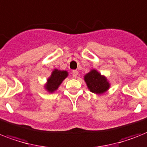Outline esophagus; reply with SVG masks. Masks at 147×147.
<instances>
[{
	"label": "esophagus",
	"instance_id": "esophagus-1",
	"mask_svg": "<svg viewBox=\"0 0 147 147\" xmlns=\"http://www.w3.org/2000/svg\"><path fill=\"white\" fill-rule=\"evenodd\" d=\"M71 74H72V76L74 78H76L78 76V70H73Z\"/></svg>",
	"mask_w": 147,
	"mask_h": 147
}]
</instances>
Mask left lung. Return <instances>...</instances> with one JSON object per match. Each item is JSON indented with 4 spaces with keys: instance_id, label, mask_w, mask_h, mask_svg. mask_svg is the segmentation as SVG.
<instances>
[{
    "instance_id": "obj_1",
    "label": "left lung",
    "mask_w": 147,
    "mask_h": 147,
    "mask_svg": "<svg viewBox=\"0 0 147 147\" xmlns=\"http://www.w3.org/2000/svg\"><path fill=\"white\" fill-rule=\"evenodd\" d=\"M87 85L89 90L94 94H102L107 91L109 87V84L100 74L97 72L96 70H91L84 76Z\"/></svg>"
}]
</instances>
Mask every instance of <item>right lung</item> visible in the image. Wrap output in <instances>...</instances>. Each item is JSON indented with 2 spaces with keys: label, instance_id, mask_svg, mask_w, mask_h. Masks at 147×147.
<instances>
[{
  "label": "right lung",
  "instance_id": "1",
  "mask_svg": "<svg viewBox=\"0 0 147 147\" xmlns=\"http://www.w3.org/2000/svg\"><path fill=\"white\" fill-rule=\"evenodd\" d=\"M68 73L66 71H60L55 69L52 72V75L47 80V84H46V89L49 92H53L58 88L59 85L62 83L63 80L67 77Z\"/></svg>",
  "mask_w": 147,
  "mask_h": 147
}]
</instances>
